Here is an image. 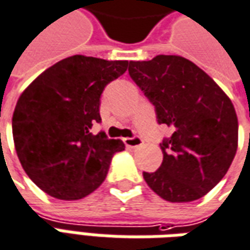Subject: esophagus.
I'll use <instances>...</instances> for the list:
<instances>
[{
    "instance_id": "1",
    "label": "esophagus",
    "mask_w": 250,
    "mask_h": 250,
    "mask_svg": "<svg viewBox=\"0 0 250 250\" xmlns=\"http://www.w3.org/2000/svg\"><path fill=\"white\" fill-rule=\"evenodd\" d=\"M127 147H131V149H137L139 146H142L143 141L139 137H134V138H125L123 139Z\"/></svg>"
}]
</instances>
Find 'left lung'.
Instances as JSON below:
<instances>
[{"label":"left lung","mask_w":250,"mask_h":250,"mask_svg":"<svg viewBox=\"0 0 250 250\" xmlns=\"http://www.w3.org/2000/svg\"><path fill=\"white\" fill-rule=\"evenodd\" d=\"M128 74L154 105L158 125L173 128L160 143V169L143 172V179L167 202L200 199L234 160L238 120L233 103L207 73L177 55L132 61Z\"/></svg>","instance_id":"left-lung-1"}]
</instances>
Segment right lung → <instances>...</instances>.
I'll return each mask as SVG.
<instances>
[{"mask_svg": "<svg viewBox=\"0 0 250 250\" xmlns=\"http://www.w3.org/2000/svg\"><path fill=\"white\" fill-rule=\"evenodd\" d=\"M128 61L73 55L43 71L20 96L12 118L17 157L42 191L77 200L105 180L120 139L92 132L100 123V97L125 74Z\"/></svg>", "mask_w": 250, "mask_h": 250, "instance_id": "obj_1", "label": "right lung"}]
</instances>
